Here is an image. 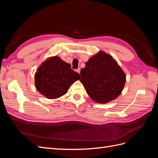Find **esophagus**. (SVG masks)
Instances as JSON below:
<instances>
[{
    "label": "esophagus",
    "mask_w": 158,
    "mask_h": 158,
    "mask_svg": "<svg viewBox=\"0 0 158 158\" xmlns=\"http://www.w3.org/2000/svg\"><path fill=\"white\" fill-rule=\"evenodd\" d=\"M76 72H77L78 73H79V74H80V68H78V69H76Z\"/></svg>",
    "instance_id": "34e87169"
}]
</instances>
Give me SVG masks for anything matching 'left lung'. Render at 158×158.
Instances as JSON below:
<instances>
[{"mask_svg":"<svg viewBox=\"0 0 158 158\" xmlns=\"http://www.w3.org/2000/svg\"><path fill=\"white\" fill-rule=\"evenodd\" d=\"M80 82L93 101L106 103L123 90L126 74L113 57L103 51L91 56L80 71Z\"/></svg>","mask_w":158,"mask_h":158,"instance_id":"1","label":"left lung"}]
</instances>
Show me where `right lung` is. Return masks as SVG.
<instances>
[{"label": "right lung", "mask_w": 158, "mask_h": 158, "mask_svg": "<svg viewBox=\"0 0 158 158\" xmlns=\"http://www.w3.org/2000/svg\"><path fill=\"white\" fill-rule=\"evenodd\" d=\"M35 88L45 98L57 99L67 93L70 85L80 79L69 63L59 56L47 58L38 67L34 76Z\"/></svg>", "instance_id": "add662e5"}]
</instances>
